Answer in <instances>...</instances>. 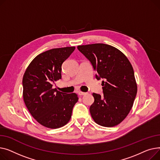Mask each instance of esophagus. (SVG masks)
I'll use <instances>...</instances> for the list:
<instances>
[{"mask_svg":"<svg viewBox=\"0 0 160 160\" xmlns=\"http://www.w3.org/2000/svg\"><path fill=\"white\" fill-rule=\"evenodd\" d=\"M78 94L79 96H83V95L87 94V93L86 92H78Z\"/></svg>","mask_w":160,"mask_h":160,"instance_id":"34e87169","label":"esophagus"}]
</instances>
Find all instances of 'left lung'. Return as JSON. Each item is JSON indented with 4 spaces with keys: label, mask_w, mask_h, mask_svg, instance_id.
<instances>
[{
    "label": "left lung",
    "mask_w": 160,
    "mask_h": 160,
    "mask_svg": "<svg viewBox=\"0 0 160 160\" xmlns=\"http://www.w3.org/2000/svg\"><path fill=\"white\" fill-rule=\"evenodd\" d=\"M78 49L90 61L102 81L103 95L93 93L94 102L90 107L92 118L98 125L112 127L127 116L137 93L132 64L114 46L102 43L78 46Z\"/></svg>",
    "instance_id": "8db88e82"
}]
</instances>
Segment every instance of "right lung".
<instances>
[{
	"label": "right lung",
	"mask_w": 160,
	"mask_h": 160,
	"mask_svg": "<svg viewBox=\"0 0 160 160\" xmlns=\"http://www.w3.org/2000/svg\"><path fill=\"white\" fill-rule=\"evenodd\" d=\"M76 47L53 48L35 57L26 68L22 79L23 99L31 115L44 127L58 128L70 121L76 93L53 88L61 79L62 64Z\"/></svg>",
	"instance_id": "right-lung-1"
}]
</instances>
